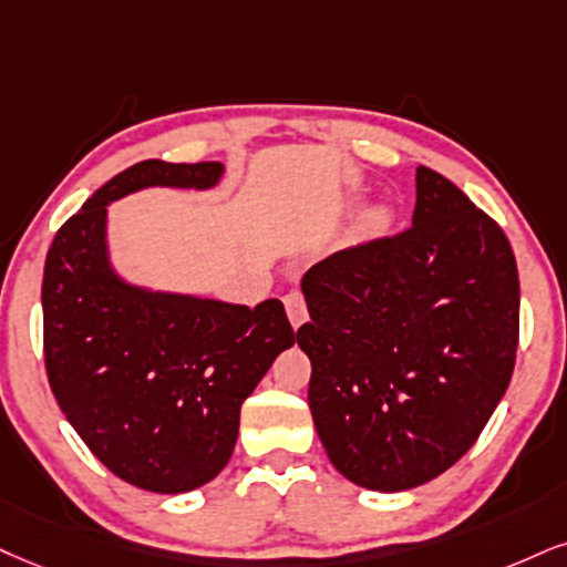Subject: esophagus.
Returning a JSON list of instances; mask_svg holds the SVG:
<instances>
[{"label":"esophagus","mask_w":567,"mask_h":567,"mask_svg":"<svg viewBox=\"0 0 567 567\" xmlns=\"http://www.w3.org/2000/svg\"><path fill=\"white\" fill-rule=\"evenodd\" d=\"M284 307H286V316H289V323L299 328L307 320V305H305V297L299 295V291H289V295L284 297Z\"/></svg>","instance_id":"obj_1"}]
</instances>
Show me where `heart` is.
Instances as JSON below:
<instances>
[{
    "label": "heart",
    "mask_w": 567,
    "mask_h": 567,
    "mask_svg": "<svg viewBox=\"0 0 567 567\" xmlns=\"http://www.w3.org/2000/svg\"><path fill=\"white\" fill-rule=\"evenodd\" d=\"M391 220H394V215L389 207H368L358 220V236L360 239H379L391 228Z\"/></svg>",
    "instance_id": "heart-1"
}]
</instances>
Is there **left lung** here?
I'll use <instances>...</instances> for the list:
<instances>
[{"instance_id": "obj_1", "label": "left lung", "mask_w": 567, "mask_h": 567, "mask_svg": "<svg viewBox=\"0 0 567 567\" xmlns=\"http://www.w3.org/2000/svg\"><path fill=\"white\" fill-rule=\"evenodd\" d=\"M412 226L302 278L307 402L341 476L408 492L476 444L513 379L518 265L505 230L431 167Z\"/></svg>"}]
</instances>
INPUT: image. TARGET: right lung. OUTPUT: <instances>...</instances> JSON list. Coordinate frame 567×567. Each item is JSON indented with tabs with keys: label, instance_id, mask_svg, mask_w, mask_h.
Returning <instances> with one entry per match:
<instances>
[{
	"label": "right lung",
	"instance_id": "obj_1",
	"mask_svg": "<svg viewBox=\"0 0 567 567\" xmlns=\"http://www.w3.org/2000/svg\"><path fill=\"white\" fill-rule=\"evenodd\" d=\"M223 163L144 159L58 230L44 262V360L68 423L104 467L155 494L205 486L234 454L239 412L295 344L278 299L249 310L125 281L110 260L107 205L142 188H213Z\"/></svg>",
	"mask_w": 567,
	"mask_h": 567
}]
</instances>
